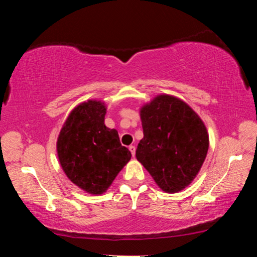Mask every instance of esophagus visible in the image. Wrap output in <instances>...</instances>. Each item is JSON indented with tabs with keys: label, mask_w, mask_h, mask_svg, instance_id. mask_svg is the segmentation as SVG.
Here are the masks:
<instances>
[{
	"label": "esophagus",
	"mask_w": 257,
	"mask_h": 257,
	"mask_svg": "<svg viewBox=\"0 0 257 257\" xmlns=\"http://www.w3.org/2000/svg\"><path fill=\"white\" fill-rule=\"evenodd\" d=\"M129 151L132 152V155L135 156V153H136V147H135L134 145H130L129 146Z\"/></svg>",
	"instance_id": "1"
}]
</instances>
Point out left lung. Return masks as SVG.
I'll use <instances>...</instances> for the list:
<instances>
[{
  "instance_id": "obj_1",
  "label": "left lung",
  "mask_w": 257,
  "mask_h": 257,
  "mask_svg": "<svg viewBox=\"0 0 257 257\" xmlns=\"http://www.w3.org/2000/svg\"><path fill=\"white\" fill-rule=\"evenodd\" d=\"M144 137L136 158L161 189L179 193L201 170L208 151V134L199 115L182 99L155 96L139 111Z\"/></svg>"
}]
</instances>
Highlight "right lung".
I'll return each instance as SVG.
<instances>
[{
	"instance_id": "obj_1",
	"label": "right lung",
	"mask_w": 257,
	"mask_h": 257,
	"mask_svg": "<svg viewBox=\"0 0 257 257\" xmlns=\"http://www.w3.org/2000/svg\"><path fill=\"white\" fill-rule=\"evenodd\" d=\"M106 105L88 99L68 115L56 142L62 170L69 180L90 195H102L132 159L118 132L104 124Z\"/></svg>"
}]
</instances>
